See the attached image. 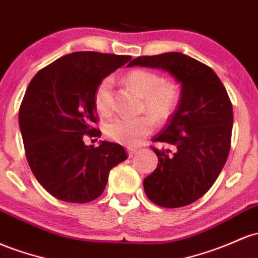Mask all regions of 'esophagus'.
Returning <instances> with one entry per match:
<instances>
[{
    "mask_svg": "<svg viewBox=\"0 0 258 258\" xmlns=\"http://www.w3.org/2000/svg\"><path fill=\"white\" fill-rule=\"evenodd\" d=\"M127 153H128V157L132 158L137 153V149L136 148H127Z\"/></svg>",
    "mask_w": 258,
    "mask_h": 258,
    "instance_id": "1",
    "label": "esophagus"
}]
</instances>
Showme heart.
<instances>
[{"label": "heart", "mask_w": 258, "mask_h": 258, "mask_svg": "<svg viewBox=\"0 0 258 258\" xmlns=\"http://www.w3.org/2000/svg\"><path fill=\"white\" fill-rule=\"evenodd\" d=\"M130 86L144 97L143 110L152 115L137 117H116L105 127V135L111 141L123 146H137L152 134L154 120L164 122L171 117L180 101V87L176 82L166 81L159 73L148 70H134L127 73ZM94 105L103 116H110L114 110V79L105 77L94 90Z\"/></svg>", "instance_id": "b5f03b06"}]
</instances>
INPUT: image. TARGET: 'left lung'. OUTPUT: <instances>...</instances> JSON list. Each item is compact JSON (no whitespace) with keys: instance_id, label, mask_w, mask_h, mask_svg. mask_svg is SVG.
<instances>
[{"instance_id":"8db88e82","label":"left lung","mask_w":258,"mask_h":258,"mask_svg":"<svg viewBox=\"0 0 258 258\" xmlns=\"http://www.w3.org/2000/svg\"><path fill=\"white\" fill-rule=\"evenodd\" d=\"M128 66L161 69L181 83L177 109L153 142L158 166L143 180L147 197L164 208L201 198L219 176L231 144L233 105L211 67L181 52L140 56Z\"/></svg>"}]
</instances>
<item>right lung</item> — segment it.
Returning a JSON list of instances; mask_svg holds the SVG:
<instances>
[{
    "label": "right lung",
    "mask_w": 258,
    "mask_h": 258,
    "mask_svg": "<svg viewBox=\"0 0 258 258\" xmlns=\"http://www.w3.org/2000/svg\"><path fill=\"white\" fill-rule=\"evenodd\" d=\"M131 56L78 51L34 76L19 107L25 157L39 183L64 202H92L103 194L109 172L127 159L121 144L86 146L100 137L94 90Z\"/></svg>",
    "instance_id": "right-lung-1"
}]
</instances>
